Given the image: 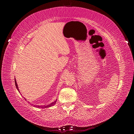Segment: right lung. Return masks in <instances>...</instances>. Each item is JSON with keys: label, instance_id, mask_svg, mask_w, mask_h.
I'll list each match as a JSON object with an SVG mask.
<instances>
[{"label": "right lung", "instance_id": "add662e5", "mask_svg": "<svg viewBox=\"0 0 134 134\" xmlns=\"http://www.w3.org/2000/svg\"><path fill=\"white\" fill-rule=\"evenodd\" d=\"M15 83L16 87V89H17V90H18V92H19V89H18V85H17L16 81V79H15ZM56 102H57V99L55 100V101H54V102H52L51 103L49 104V105H47V106L44 105V106H37H37H34V107L41 108H49V107H51V106H54V105H55V104L56 103Z\"/></svg>", "mask_w": 134, "mask_h": 134}]
</instances>
